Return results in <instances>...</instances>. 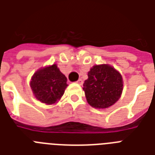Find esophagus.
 Returning <instances> with one entry per match:
<instances>
[{
  "mask_svg": "<svg viewBox=\"0 0 155 155\" xmlns=\"http://www.w3.org/2000/svg\"><path fill=\"white\" fill-rule=\"evenodd\" d=\"M76 83H77V84H83V80H82V79H79V80H77V81H76Z\"/></svg>",
  "mask_w": 155,
  "mask_h": 155,
  "instance_id": "obj_1",
  "label": "esophagus"
}]
</instances>
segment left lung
<instances>
[{
	"instance_id": "1",
	"label": "left lung",
	"mask_w": 155,
	"mask_h": 155,
	"mask_svg": "<svg viewBox=\"0 0 155 155\" xmlns=\"http://www.w3.org/2000/svg\"><path fill=\"white\" fill-rule=\"evenodd\" d=\"M83 89L87 103L97 108L113 105L120 98L123 89L122 77L107 64L96 65L87 73Z\"/></svg>"
}]
</instances>
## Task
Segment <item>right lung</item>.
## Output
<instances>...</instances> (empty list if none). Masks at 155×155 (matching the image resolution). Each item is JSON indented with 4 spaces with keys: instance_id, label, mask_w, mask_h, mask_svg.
I'll use <instances>...</instances> for the list:
<instances>
[{
    "instance_id": "right-lung-1",
    "label": "right lung",
    "mask_w": 155,
    "mask_h": 155,
    "mask_svg": "<svg viewBox=\"0 0 155 155\" xmlns=\"http://www.w3.org/2000/svg\"><path fill=\"white\" fill-rule=\"evenodd\" d=\"M67 86V78L56 64L38 70L30 81V87L35 97L47 104L58 101Z\"/></svg>"
}]
</instances>
